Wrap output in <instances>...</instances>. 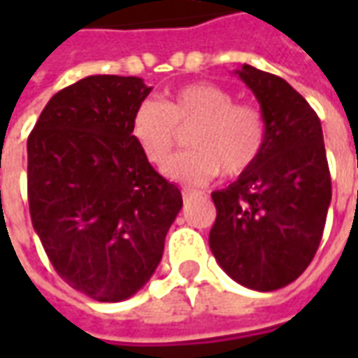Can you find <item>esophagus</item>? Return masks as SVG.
Instances as JSON below:
<instances>
[{"label":"esophagus","instance_id":"1","mask_svg":"<svg viewBox=\"0 0 358 358\" xmlns=\"http://www.w3.org/2000/svg\"><path fill=\"white\" fill-rule=\"evenodd\" d=\"M182 195H184V199H186V201H189L192 197L199 195V192H197V189H194V187H182Z\"/></svg>","mask_w":358,"mask_h":358}]
</instances>
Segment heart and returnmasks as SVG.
Returning <instances> with one entry per match:
<instances>
[{
  "instance_id": "1",
  "label": "heart",
  "mask_w": 358,
  "mask_h": 358,
  "mask_svg": "<svg viewBox=\"0 0 358 358\" xmlns=\"http://www.w3.org/2000/svg\"><path fill=\"white\" fill-rule=\"evenodd\" d=\"M187 128H192L187 136L192 149L164 166L171 178L187 184H205L218 172L228 178L248 172L266 138L261 110L248 103H234L228 90L210 82L182 86L163 103L143 99L130 122L138 148L157 166L171 159L180 130Z\"/></svg>"
}]
</instances>
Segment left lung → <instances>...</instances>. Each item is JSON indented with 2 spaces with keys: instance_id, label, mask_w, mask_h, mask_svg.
I'll return each instance as SVG.
<instances>
[{
  "instance_id": "1",
  "label": "left lung",
  "mask_w": 358,
  "mask_h": 358,
  "mask_svg": "<svg viewBox=\"0 0 358 358\" xmlns=\"http://www.w3.org/2000/svg\"><path fill=\"white\" fill-rule=\"evenodd\" d=\"M234 74L261 105L266 124L257 163L213 192V255L228 276L274 292L305 272L322 240L331 180L320 118L280 76L241 65Z\"/></svg>"
}]
</instances>
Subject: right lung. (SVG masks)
<instances>
[{
    "instance_id": "1",
    "label": "right lung",
    "mask_w": 358,
    "mask_h": 358,
    "mask_svg": "<svg viewBox=\"0 0 358 358\" xmlns=\"http://www.w3.org/2000/svg\"><path fill=\"white\" fill-rule=\"evenodd\" d=\"M151 90L138 76H86L51 97L28 136L32 226L59 276L101 303L148 284L182 209L130 132Z\"/></svg>"
}]
</instances>
